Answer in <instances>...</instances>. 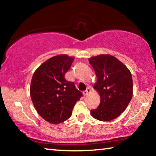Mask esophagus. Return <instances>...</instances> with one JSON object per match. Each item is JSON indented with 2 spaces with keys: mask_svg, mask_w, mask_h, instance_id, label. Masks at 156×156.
<instances>
[{
  "mask_svg": "<svg viewBox=\"0 0 156 156\" xmlns=\"http://www.w3.org/2000/svg\"><path fill=\"white\" fill-rule=\"evenodd\" d=\"M90 91H91L90 88L87 87V88L86 90H84V91L83 92V94L84 96H87V95H88L89 93H90Z\"/></svg>",
  "mask_w": 156,
  "mask_h": 156,
  "instance_id": "1",
  "label": "esophagus"
}]
</instances>
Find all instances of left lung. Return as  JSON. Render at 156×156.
<instances>
[{
  "mask_svg": "<svg viewBox=\"0 0 156 156\" xmlns=\"http://www.w3.org/2000/svg\"><path fill=\"white\" fill-rule=\"evenodd\" d=\"M89 62L98 78L94 89L100 96L99 106L91 109V114L96 120H112L126 109L133 96L130 71L111 55L91 57Z\"/></svg>",
  "mask_w": 156,
  "mask_h": 156,
  "instance_id": "1",
  "label": "left lung"
}]
</instances>
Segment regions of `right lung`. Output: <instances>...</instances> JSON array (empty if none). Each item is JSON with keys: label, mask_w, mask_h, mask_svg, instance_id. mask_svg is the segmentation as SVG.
<instances>
[{"label": "right lung", "mask_w": 156, "mask_h": 156, "mask_svg": "<svg viewBox=\"0 0 156 156\" xmlns=\"http://www.w3.org/2000/svg\"><path fill=\"white\" fill-rule=\"evenodd\" d=\"M73 57L58 55L43 63L34 72L30 96L37 112L51 124H59L72 114L76 102L83 94L73 82L65 79L73 61Z\"/></svg>", "instance_id": "obj_1"}]
</instances>
